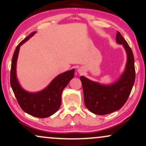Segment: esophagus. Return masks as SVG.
<instances>
[{"label":"esophagus","mask_w":146,"mask_h":146,"mask_svg":"<svg viewBox=\"0 0 146 146\" xmlns=\"http://www.w3.org/2000/svg\"><path fill=\"white\" fill-rule=\"evenodd\" d=\"M78 72H79V73H81L83 72V69H81V68H79V69H78Z\"/></svg>","instance_id":"34e87169"}]
</instances>
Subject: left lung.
<instances>
[{
    "label": "left lung",
    "mask_w": 146,
    "mask_h": 146,
    "mask_svg": "<svg viewBox=\"0 0 146 146\" xmlns=\"http://www.w3.org/2000/svg\"><path fill=\"white\" fill-rule=\"evenodd\" d=\"M116 42L123 44L127 53L125 70L117 81L106 85L81 76L84 102L87 108L97 115H106L119 110L127 102L135 78L133 52L121 33L117 31Z\"/></svg>",
    "instance_id": "8db88e82"
}]
</instances>
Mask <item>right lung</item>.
<instances>
[{"instance_id":"add662e5","label":"right lung","mask_w":146,"mask_h":146,"mask_svg":"<svg viewBox=\"0 0 146 146\" xmlns=\"http://www.w3.org/2000/svg\"><path fill=\"white\" fill-rule=\"evenodd\" d=\"M33 32L23 40L13 54L11 69V85L17 102L25 112L34 117L45 118L52 115L59 110L61 104V94L64 88L74 77L75 70L72 69L56 77L51 83L37 93L25 91L19 85L16 75V65L19 48L22 44L34 35Z\"/></svg>"}]
</instances>
